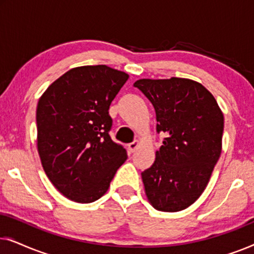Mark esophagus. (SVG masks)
Here are the masks:
<instances>
[{
	"mask_svg": "<svg viewBox=\"0 0 254 254\" xmlns=\"http://www.w3.org/2000/svg\"><path fill=\"white\" fill-rule=\"evenodd\" d=\"M138 144H140V142H138L137 140H135V141L130 142V143L128 144V149H129V151H130V152H134V151L136 150V149H137Z\"/></svg>",
	"mask_w": 254,
	"mask_h": 254,
	"instance_id": "esophagus-1",
	"label": "esophagus"
}]
</instances>
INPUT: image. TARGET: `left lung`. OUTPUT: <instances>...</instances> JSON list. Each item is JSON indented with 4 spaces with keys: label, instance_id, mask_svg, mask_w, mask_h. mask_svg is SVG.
Masks as SVG:
<instances>
[{
    "label": "left lung",
    "instance_id": "1",
    "mask_svg": "<svg viewBox=\"0 0 254 254\" xmlns=\"http://www.w3.org/2000/svg\"><path fill=\"white\" fill-rule=\"evenodd\" d=\"M155 107L156 129L166 135L154 164L141 173L155 209L180 211L199 199L222 151L224 118L214 96L189 78L134 83Z\"/></svg>",
    "mask_w": 254,
    "mask_h": 254
}]
</instances>
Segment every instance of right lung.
<instances>
[{
	"mask_svg": "<svg viewBox=\"0 0 254 254\" xmlns=\"http://www.w3.org/2000/svg\"><path fill=\"white\" fill-rule=\"evenodd\" d=\"M128 77L105 64L76 67L52 83L38 102L41 165L69 200H98L127 159L126 149L109 135V109Z\"/></svg>",
	"mask_w": 254,
	"mask_h": 254,
	"instance_id": "1",
	"label": "right lung"
}]
</instances>
